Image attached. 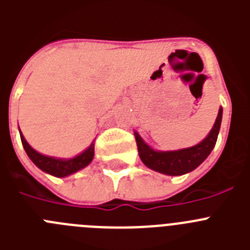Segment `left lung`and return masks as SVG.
I'll return each mask as SVG.
<instances>
[{
    "mask_svg": "<svg viewBox=\"0 0 250 250\" xmlns=\"http://www.w3.org/2000/svg\"><path fill=\"white\" fill-rule=\"evenodd\" d=\"M222 116L223 107H220L213 129L202 143L191 147L173 150V151L154 150L135 131L136 144H138L139 156H140L141 161L150 169L155 170L158 173L165 174V175L175 176L190 173L202 164L215 146L220 130V124H222Z\"/></svg>",
    "mask_w": 250,
    "mask_h": 250,
    "instance_id": "1",
    "label": "left lung"
}]
</instances>
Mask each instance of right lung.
I'll use <instances>...</instances> for the list:
<instances>
[{
	"mask_svg": "<svg viewBox=\"0 0 250 250\" xmlns=\"http://www.w3.org/2000/svg\"><path fill=\"white\" fill-rule=\"evenodd\" d=\"M20 136H21L22 145L25 149L26 154L28 158L32 160L37 167L45 171V173L51 174V175L57 176V178H65V176L71 175V174L76 173L79 170L83 169L85 167L90 164L94 159V143L90 145L85 151L79 154L77 156L72 159H57L52 158V156H46L37 152L36 150L28 145L26 139L23 138L22 132L20 131Z\"/></svg>",
	"mask_w": 250,
	"mask_h": 250,
	"instance_id": "right-lung-1",
	"label": "right lung"
}]
</instances>
